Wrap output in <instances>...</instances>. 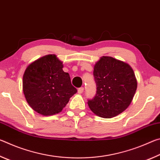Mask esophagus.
<instances>
[{
  "instance_id": "34e87169",
  "label": "esophagus",
  "mask_w": 160,
  "mask_h": 160,
  "mask_svg": "<svg viewBox=\"0 0 160 160\" xmlns=\"http://www.w3.org/2000/svg\"><path fill=\"white\" fill-rule=\"evenodd\" d=\"M84 92V88H82V87H81V88H78V92L79 93V94H82V92Z\"/></svg>"
}]
</instances>
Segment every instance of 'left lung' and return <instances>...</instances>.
<instances>
[{
  "instance_id": "obj_1",
  "label": "left lung",
  "mask_w": 160,
  "mask_h": 160,
  "mask_svg": "<svg viewBox=\"0 0 160 160\" xmlns=\"http://www.w3.org/2000/svg\"><path fill=\"white\" fill-rule=\"evenodd\" d=\"M93 75L97 92L94 97L88 102L92 112L109 118L125 111L137 89L132 68L110 56H103L94 65Z\"/></svg>"
}]
</instances>
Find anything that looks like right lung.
<instances>
[{
    "instance_id": "obj_1",
    "label": "right lung",
    "mask_w": 160,
    "mask_h": 160,
    "mask_svg": "<svg viewBox=\"0 0 160 160\" xmlns=\"http://www.w3.org/2000/svg\"><path fill=\"white\" fill-rule=\"evenodd\" d=\"M63 63L56 55H47L27 68L23 75V92L35 112L44 116L61 112L77 92Z\"/></svg>"
}]
</instances>
